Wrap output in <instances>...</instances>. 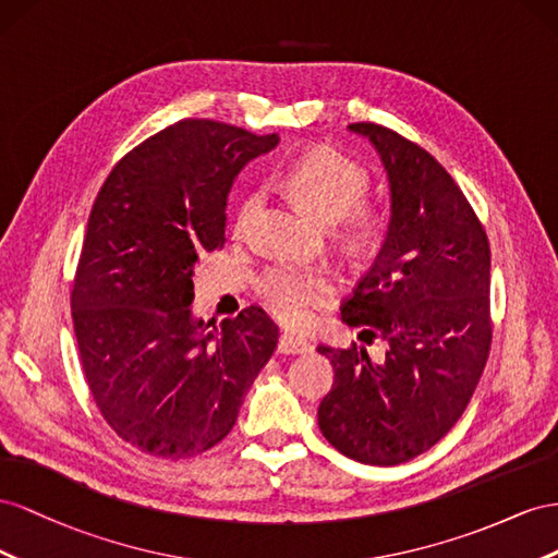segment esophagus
<instances>
[{
    "label": "esophagus",
    "mask_w": 558,
    "mask_h": 558,
    "mask_svg": "<svg viewBox=\"0 0 558 558\" xmlns=\"http://www.w3.org/2000/svg\"><path fill=\"white\" fill-rule=\"evenodd\" d=\"M278 350L280 353H306V350H311V343L304 337H299V333L284 331L280 333Z\"/></svg>",
    "instance_id": "34e87169"
}]
</instances>
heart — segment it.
Listing matches in <instances>:
<instances>
[{
  "instance_id": "b5f03b06",
  "label": "heart",
  "mask_w": 558,
  "mask_h": 558,
  "mask_svg": "<svg viewBox=\"0 0 558 558\" xmlns=\"http://www.w3.org/2000/svg\"><path fill=\"white\" fill-rule=\"evenodd\" d=\"M284 191L317 219L337 221V238L353 254H369L384 243L388 213L380 203L362 198L369 189V174L357 163L333 151L301 156L280 178ZM259 194H250L233 219V235L241 238L254 213ZM257 292L266 308L288 325L308 323L317 308L337 296V282L325 268L270 266L259 278Z\"/></svg>"
}]
</instances>
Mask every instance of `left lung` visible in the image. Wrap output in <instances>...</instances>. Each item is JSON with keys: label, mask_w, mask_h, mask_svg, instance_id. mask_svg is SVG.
I'll return each instance as SVG.
<instances>
[{"label": "left lung", "mask_w": 558, "mask_h": 558, "mask_svg": "<svg viewBox=\"0 0 558 558\" xmlns=\"http://www.w3.org/2000/svg\"><path fill=\"white\" fill-rule=\"evenodd\" d=\"M372 140L390 182L386 243L343 306L357 343L317 345L333 384L317 409L325 439L364 465H400L433 449L463 416L486 367L490 247L470 201L433 154L378 123H350Z\"/></svg>", "instance_id": "left-lung-1"}]
</instances>
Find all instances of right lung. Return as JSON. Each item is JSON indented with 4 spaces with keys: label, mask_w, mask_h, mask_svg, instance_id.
Here are the masks:
<instances>
[{
    "label": "right lung",
    "mask_w": 558,
    "mask_h": 558,
    "mask_svg": "<svg viewBox=\"0 0 558 558\" xmlns=\"http://www.w3.org/2000/svg\"><path fill=\"white\" fill-rule=\"evenodd\" d=\"M276 145L278 135L182 119L125 154L93 203L72 284L78 357L102 418L142 453L213 449L278 345L259 306L219 327L189 308L194 266L227 243L233 178Z\"/></svg>",
    "instance_id": "obj_1"
}]
</instances>
